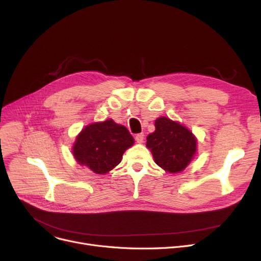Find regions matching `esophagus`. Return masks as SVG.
Masks as SVG:
<instances>
[{"mask_svg": "<svg viewBox=\"0 0 261 261\" xmlns=\"http://www.w3.org/2000/svg\"><path fill=\"white\" fill-rule=\"evenodd\" d=\"M135 140H136V142L140 143V144L144 143V133L136 134V135H135Z\"/></svg>", "mask_w": 261, "mask_h": 261, "instance_id": "obj_1", "label": "esophagus"}]
</instances>
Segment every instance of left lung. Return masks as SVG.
Instances as JSON below:
<instances>
[{
    "label": "left lung",
    "instance_id": "obj_1",
    "mask_svg": "<svg viewBox=\"0 0 261 261\" xmlns=\"http://www.w3.org/2000/svg\"><path fill=\"white\" fill-rule=\"evenodd\" d=\"M146 145L158 165L171 173L184 170L197 151L194 134L167 117L155 120V131L148 135Z\"/></svg>",
    "mask_w": 261,
    "mask_h": 261
}]
</instances>
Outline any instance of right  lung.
Here are the masks:
<instances>
[{
    "label": "right lung",
    "instance_id": "obj_1",
    "mask_svg": "<svg viewBox=\"0 0 261 261\" xmlns=\"http://www.w3.org/2000/svg\"><path fill=\"white\" fill-rule=\"evenodd\" d=\"M134 143L128 129L112 119L87 126L77 136L73 153L80 165L103 174L117 166L125 150Z\"/></svg>",
    "mask_w": 261,
    "mask_h": 261
}]
</instances>
